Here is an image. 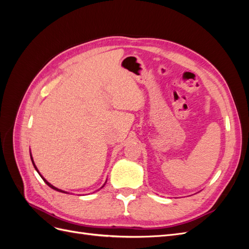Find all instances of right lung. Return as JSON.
I'll return each instance as SVG.
<instances>
[{"label":"right lung","mask_w":249,"mask_h":249,"mask_svg":"<svg viewBox=\"0 0 249 249\" xmlns=\"http://www.w3.org/2000/svg\"><path fill=\"white\" fill-rule=\"evenodd\" d=\"M30 156H31V160H32V163H33V165H34V168L36 169V171H37V172H38V173H39V176H40V177L42 178V179L44 180V183H46V184H47V185H48L49 187H51V188H52V189H54V190H56V191H59V192H63V193H69V192H65V191H63V190H61V189H58V188H56L55 186H53L52 184H50V183L48 182V180H47L46 178H43V177H42V176L40 175V172L38 171V169H37V167H36V165H35V163H34V161H33V158H32V155H31V154H30ZM104 186H105V184H104ZM104 186H102V188H103Z\"/></svg>","instance_id":"obj_1"}]
</instances>
